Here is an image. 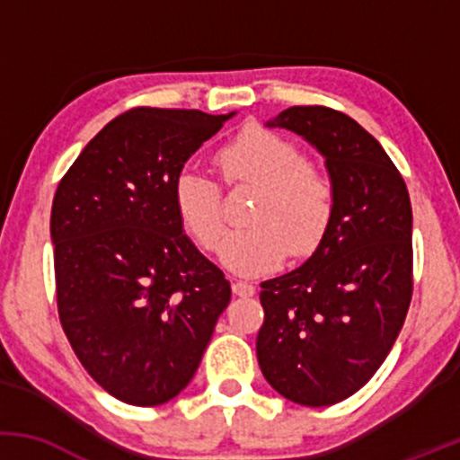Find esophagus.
Segmentation results:
<instances>
[{
	"instance_id": "obj_1",
	"label": "esophagus",
	"mask_w": 460,
	"mask_h": 460,
	"mask_svg": "<svg viewBox=\"0 0 460 460\" xmlns=\"http://www.w3.org/2000/svg\"><path fill=\"white\" fill-rule=\"evenodd\" d=\"M234 294L235 296H252L255 294V285L248 281H234Z\"/></svg>"
}]
</instances>
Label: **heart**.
<instances>
[{
	"mask_svg": "<svg viewBox=\"0 0 460 460\" xmlns=\"http://www.w3.org/2000/svg\"><path fill=\"white\" fill-rule=\"evenodd\" d=\"M226 186L260 188L246 229L225 240L220 257L231 270L260 274L285 255L307 257L332 223L337 190L329 172L307 162L294 140L266 128L244 129L216 157ZM172 200L181 225L205 251H216L226 231L223 190L197 168L179 171Z\"/></svg>",
	"mask_w": 460,
	"mask_h": 460,
	"instance_id": "obj_1",
	"label": "heart"
}]
</instances>
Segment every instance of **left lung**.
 Returning <instances> with one entry per match:
<instances>
[{"instance_id": "8db88e82", "label": "left lung", "mask_w": 460, "mask_h": 460, "mask_svg": "<svg viewBox=\"0 0 460 460\" xmlns=\"http://www.w3.org/2000/svg\"><path fill=\"white\" fill-rule=\"evenodd\" d=\"M270 125L326 157L337 203L324 240L296 270L261 283L257 361L283 398L331 406L381 367L413 296V214L395 164L355 119L294 105Z\"/></svg>"}]
</instances>
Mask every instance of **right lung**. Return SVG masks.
<instances>
[{
  "label": "right lung",
  "mask_w": 460,
  "mask_h": 460,
  "mask_svg": "<svg viewBox=\"0 0 460 460\" xmlns=\"http://www.w3.org/2000/svg\"><path fill=\"white\" fill-rule=\"evenodd\" d=\"M231 114L134 108L84 146L51 208L58 315L108 394L157 406L186 389L231 300L183 234L172 183Z\"/></svg>",
  "instance_id": "obj_1"
}]
</instances>
